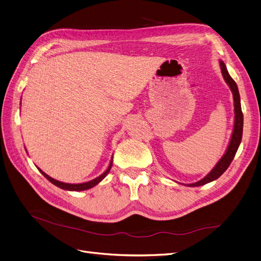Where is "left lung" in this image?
I'll return each instance as SVG.
<instances>
[{"label":"left lung","mask_w":261,"mask_h":261,"mask_svg":"<svg viewBox=\"0 0 261 261\" xmlns=\"http://www.w3.org/2000/svg\"><path fill=\"white\" fill-rule=\"evenodd\" d=\"M219 66H220V70H221V75H223L226 84L229 86V88H230V90H231V92H232V95H233L234 122H233L232 134H231V138H230L228 147H227L225 153L223 155V157L219 159V161L216 163V166L213 169H212L202 179H200L196 182H192V184H182V185H186L188 187L202 186V185L207 184V182H211V181L217 179L228 169L231 161L233 160L236 153H237V150H238L240 144H241V140H242L243 114H242V109H241V99H240V93H239L238 86H237L236 82L232 79H231V76L229 75L227 66L224 63V61L219 60Z\"/></svg>","instance_id":"1"}]
</instances>
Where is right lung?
<instances>
[{"label":"right lung","instance_id":"add662e5","mask_svg":"<svg viewBox=\"0 0 261 261\" xmlns=\"http://www.w3.org/2000/svg\"><path fill=\"white\" fill-rule=\"evenodd\" d=\"M20 105H21V103H20ZM112 166H113V156H112V159H111V162H110V165H109L108 169H106L100 176L95 177V178H93V179H91V180H89V181L81 182V184H69V182H63V181H60V180H57V179L50 177L48 174H46V173L43 172L38 167H36V168L38 169V171H40V172L42 173V174H43L48 180H49L50 182H53V184L56 185L57 187H59V188H61V189H63V190H69V191H83V190L90 189V188L94 187L95 185H98L99 182H100L101 180H103V179L105 178V176L109 174V172H110L111 169H112Z\"/></svg>","mask_w":261,"mask_h":261}]
</instances>
